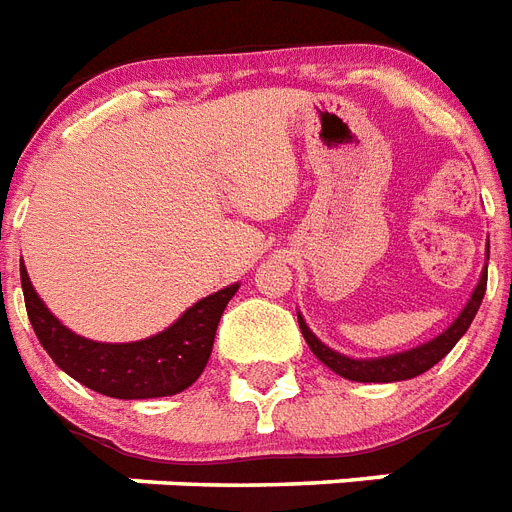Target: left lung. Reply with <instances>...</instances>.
I'll use <instances>...</instances> for the list:
<instances>
[{"instance_id": "1", "label": "left lung", "mask_w": 512, "mask_h": 512, "mask_svg": "<svg viewBox=\"0 0 512 512\" xmlns=\"http://www.w3.org/2000/svg\"><path fill=\"white\" fill-rule=\"evenodd\" d=\"M486 259H489V251H486ZM486 293V267L481 272V280H478L476 290L470 293V301L465 304V309L460 312L452 325L444 330L441 335H436L433 341L423 343V346H415L410 351H402V354H391V357H378V359H351L346 354H338L330 346L317 338V335L309 330V325L304 322V317L298 314V325H301V333H304L309 349L314 351V357L320 359L322 365H327L335 375L341 378L357 380V383H394V380H410L423 375L425 370H431L436 362L447 357L449 351L455 349V343L465 335V330L470 327L473 317H476L478 306H481V298Z\"/></svg>"}]
</instances>
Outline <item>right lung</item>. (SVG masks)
Returning a JSON list of instances; mask_svg holds the SVG:
<instances>
[{
  "label": "right lung",
  "mask_w": 512,
  "mask_h": 512,
  "mask_svg": "<svg viewBox=\"0 0 512 512\" xmlns=\"http://www.w3.org/2000/svg\"><path fill=\"white\" fill-rule=\"evenodd\" d=\"M20 285L28 320L52 362L73 380H79L81 386L113 399H155L190 388L206 370L216 327L230 298L240 288L235 282L200 298L174 325L145 341L100 343L76 335L49 312L42 298L36 296L23 261Z\"/></svg>",
  "instance_id": "obj_1"
}]
</instances>
